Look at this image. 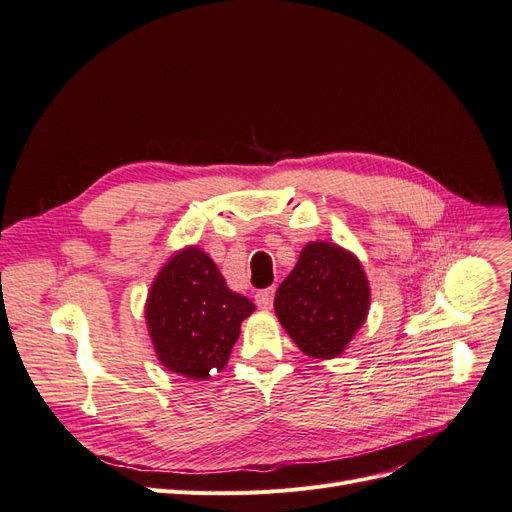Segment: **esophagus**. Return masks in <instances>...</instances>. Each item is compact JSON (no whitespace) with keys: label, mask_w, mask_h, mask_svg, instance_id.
I'll use <instances>...</instances> for the list:
<instances>
[{"label":"esophagus","mask_w":512,"mask_h":512,"mask_svg":"<svg viewBox=\"0 0 512 512\" xmlns=\"http://www.w3.org/2000/svg\"><path fill=\"white\" fill-rule=\"evenodd\" d=\"M254 299H256V305H258L260 309H271V307H273V288L258 290Z\"/></svg>","instance_id":"esophagus-1"}]
</instances>
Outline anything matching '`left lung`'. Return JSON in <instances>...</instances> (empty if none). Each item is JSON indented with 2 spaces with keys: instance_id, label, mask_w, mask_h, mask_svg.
<instances>
[{
  "instance_id": "8db88e82",
  "label": "left lung",
  "mask_w": 512,
  "mask_h": 512,
  "mask_svg": "<svg viewBox=\"0 0 512 512\" xmlns=\"http://www.w3.org/2000/svg\"><path fill=\"white\" fill-rule=\"evenodd\" d=\"M361 260L329 241L307 243L275 292V316L299 350L327 361L344 354L369 314Z\"/></svg>"
}]
</instances>
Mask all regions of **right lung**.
<instances>
[{
	"mask_svg": "<svg viewBox=\"0 0 512 512\" xmlns=\"http://www.w3.org/2000/svg\"><path fill=\"white\" fill-rule=\"evenodd\" d=\"M256 305L226 286L213 258L185 245L153 277L145 320L158 361L173 374L207 380L222 371Z\"/></svg>",
	"mask_w": 512,
	"mask_h": 512,
	"instance_id": "1",
	"label": "right lung"
}]
</instances>
